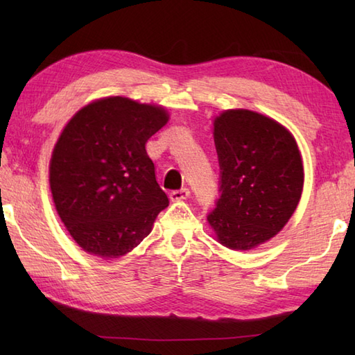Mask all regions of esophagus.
I'll return each instance as SVG.
<instances>
[{
	"label": "esophagus",
	"instance_id": "esophagus-1",
	"mask_svg": "<svg viewBox=\"0 0 355 355\" xmlns=\"http://www.w3.org/2000/svg\"><path fill=\"white\" fill-rule=\"evenodd\" d=\"M189 195H191V191L187 189V187H182V189L171 192V200L172 201H182V200H186L187 197H189Z\"/></svg>",
	"mask_w": 355,
	"mask_h": 355
}]
</instances>
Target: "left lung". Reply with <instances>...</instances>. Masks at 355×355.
<instances>
[{
    "label": "left lung",
    "mask_w": 355,
    "mask_h": 355,
    "mask_svg": "<svg viewBox=\"0 0 355 355\" xmlns=\"http://www.w3.org/2000/svg\"><path fill=\"white\" fill-rule=\"evenodd\" d=\"M220 198L207 221L233 250H250L288 223L304 187L302 158L293 135L276 120L248 110L215 119Z\"/></svg>",
    "instance_id": "1"
}]
</instances>
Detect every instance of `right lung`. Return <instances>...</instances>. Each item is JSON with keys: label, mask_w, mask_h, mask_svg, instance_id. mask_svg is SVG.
Here are the masks:
<instances>
[{"label": "right lung", "mask_w": 355, "mask_h": 355, "mask_svg": "<svg viewBox=\"0 0 355 355\" xmlns=\"http://www.w3.org/2000/svg\"><path fill=\"white\" fill-rule=\"evenodd\" d=\"M166 122L163 108L116 96L87 105L64 128L51 155L50 189L85 252L105 259L126 254L169 206L145 149Z\"/></svg>", "instance_id": "obj_1"}]
</instances>
